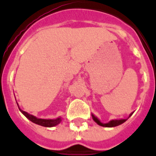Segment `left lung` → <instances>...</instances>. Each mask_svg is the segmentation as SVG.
<instances>
[{"instance_id": "1", "label": "left lung", "mask_w": 156, "mask_h": 156, "mask_svg": "<svg viewBox=\"0 0 156 156\" xmlns=\"http://www.w3.org/2000/svg\"><path fill=\"white\" fill-rule=\"evenodd\" d=\"M132 114H133V112L129 114V116H132ZM91 116H92V119L94 120V121H95V122H96V123H97L99 126H103V127H115V126H120V125H121V124H123L124 122H126V121L128 120L129 117V116L127 119L112 120V121H110L109 122H108V123H102V122H101V121H100V120H99V119H98L97 117L95 116V115H94V114H91Z\"/></svg>"}]
</instances>
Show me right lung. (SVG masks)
I'll return each mask as SVG.
<instances>
[{
	"label": "right lung",
	"instance_id": "right-lung-1",
	"mask_svg": "<svg viewBox=\"0 0 156 156\" xmlns=\"http://www.w3.org/2000/svg\"><path fill=\"white\" fill-rule=\"evenodd\" d=\"M18 108L20 110V112L24 115V116L27 117V119H29L30 121H32L33 123L37 124L39 126H44V127H53V126H57L58 124L61 123V117L59 116L56 119H42V118H37L36 116H33V115H30L27 112L23 111L22 109L18 107Z\"/></svg>",
	"mask_w": 156,
	"mask_h": 156
}]
</instances>
